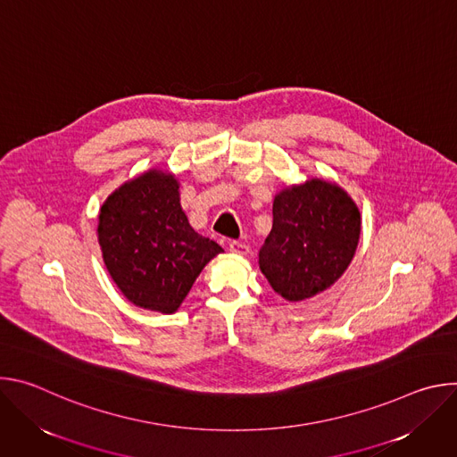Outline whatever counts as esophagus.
Returning <instances> with one entry per match:
<instances>
[{
  "mask_svg": "<svg viewBox=\"0 0 457 457\" xmlns=\"http://www.w3.org/2000/svg\"><path fill=\"white\" fill-rule=\"evenodd\" d=\"M229 251L233 253V254H237V256H245L247 253H249V247L245 245V244H242V242H231L229 244Z\"/></svg>",
  "mask_w": 457,
  "mask_h": 457,
  "instance_id": "34e87169",
  "label": "esophagus"
}]
</instances>
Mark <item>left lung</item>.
<instances>
[{
	"label": "left lung",
	"instance_id": "8db88e82",
	"mask_svg": "<svg viewBox=\"0 0 457 457\" xmlns=\"http://www.w3.org/2000/svg\"><path fill=\"white\" fill-rule=\"evenodd\" d=\"M360 231V210L337 182L312 177L286 186L275 195L273 228L258 253L260 271L282 298H312L345 273Z\"/></svg>",
	"mask_w": 457,
	"mask_h": 457
}]
</instances>
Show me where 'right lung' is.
<instances>
[{
    "label": "right lung",
    "instance_id": "1",
    "mask_svg": "<svg viewBox=\"0 0 457 457\" xmlns=\"http://www.w3.org/2000/svg\"><path fill=\"white\" fill-rule=\"evenodd\" d=\"M179 180L152 168L120 184L103 203L97 240L103 262L137 307L175 312L204 266L224 249L189 226Z\"/></svg>",
    "mask_w": 457,
    "mask_h": 457
}]
</instances>
